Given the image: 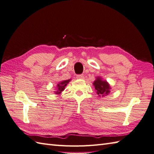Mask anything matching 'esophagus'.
Segmentation results:
<instances>
[{
  "mask_svg": "<svg viewBox=\"0 0 154 154\" xmlns=\"http://www.w3.org/2000/svg\"><path fill=\"white\" fill-rule=\"evenodd\" d=\"M76 78L78 79H83L84 78V75L83 74H78L76 76Z\"/></svg>",
  "mask_w": 154,
  "mask_h": 154,
  "instance_id": "esophagus-1",
  "label": "esophagus"
}]
</instances>
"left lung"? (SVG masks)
<instances>
[{
  "instance_id": "1",
  "label": "left lung",
  "mask_w": 154,
  "mask_h": 154,
  "mask_svg": "<svg viewBox=\"0 0 154 154\" xmlns=\"http://www.w3.org/2000/svg\"><path fill=\"white\" fill-rule=\"evenodd\" d=\"M95 91L99 97H104L110 92L111 87L106 80H103L101 76H96V80L93 82Z\"/></svg>"
}]
</instances>
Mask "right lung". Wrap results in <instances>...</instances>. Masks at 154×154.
<instances>
[{"label":"right lung","instance_id":"1","mask_svg":"<svg viewBox=\"0 0 154 154\" xmlns=\"http://www.w3.org/2000/svg\"><path fill=\"white\" fill-rule=\"evenodd\" d=\"M71 79H69V80H63V81H61L60 82H59L57 85V87H56L55 91H54V94L57 95H60V94H61L62 92L64 91L65 87L67 85V84L70 82H71Z\"/></svg>","mask_w":154,"mask_h":154}]
</instances>
